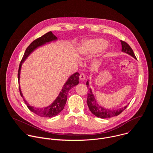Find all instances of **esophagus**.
<instances>
[{
  "label": "esophagus",
  "mask_w": 153,
  "mask_h": 153,
  "mask_svg": "<svg viewBox=\"0 0 153 153\" xmlns=\"http://www.w3.org/2000/svg\"><path fill=\"white\" fill-rule=\"evenodd\" d=\"M79 78H80V79L82 81L85 80V74H83V73L80 74V76H79Z\"/></svg>",
  "instance_id": "1"
}]
</instances>
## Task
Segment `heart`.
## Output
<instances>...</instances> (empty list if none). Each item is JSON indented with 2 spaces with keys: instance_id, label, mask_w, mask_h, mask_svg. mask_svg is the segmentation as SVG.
<instances>
[{
  "instance_id": "1",
  "label": "heart",
  "mask_w": 153,
  "mask_h": 153,
  "mask_svg": "<svg viewBox=\"0 0 153 153\" xmlns=\"http://www.w3.org/2000/svg\"><path fill=\"white\" fill-rule=\"evenodd\" d=\"M106 45V40L102 38L84 40L78 45L77 52L81 57H88L100 51H105L107 48Z\"/></svg>"
}]
</instances>
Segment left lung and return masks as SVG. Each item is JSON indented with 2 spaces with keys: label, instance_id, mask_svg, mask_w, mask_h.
<instances>
[{
  "label": "left lung",
  "instance_id": "left-lung-1",
  "mask_svg": "<svg viewBox=\"0 0 153 153\" xmlns=\"http://www.w3.org/2000/svg\"><path fill=\"white\" fill-rule=\"evenodd\" d=\"M120 42L122 45V51L130 55L131 56H132L133 57L136 59V57L134 55V53L132 48L130 47V46L128 43L122 40H120ZM86 85H87V87H88V97H87L86 100L87 105H88L91 112L96 117L102 119H106L114 116H117L123 110H125L126 108L127 107L128 105L123 108L117 109V110H110V109H106L104 107H102V106L99 105L96 102L94 96L92 92V90L90 88L89 80H88V81H86Z\"/></svg>",
  "mask_w": 153,
  "mask_h": 153
}]
</instances>
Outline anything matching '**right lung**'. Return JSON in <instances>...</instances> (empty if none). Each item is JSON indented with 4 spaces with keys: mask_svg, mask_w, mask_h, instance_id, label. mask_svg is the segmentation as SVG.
<instances>
[{
    "mask_svg": "<svg viewBox=\"0 0 153 153\" xmlns=\"http://www.w3.org/2000/svg\"><path fill=\"white\" fill-rule=\"evenodd\" d=\"M57 40V37L55 36L51 31H50L40 37L34 40L31 44L26 49L24 55L22 59L18 71V81H19V91L20 96L22 97L25 104L27 105L29 110L35 113L36 114L43 117H54L58 114H59L63 110V108L66 104L67 100V95L69 91L74 87L79 84V73H75L72 74L68 79L65 82L64 85L62 87L60 92L59 93L58 96L54 100V101L49 106L44 107V108H37L30 105L27 101L24 99L20 87V71L22 65L23 63L25 61V60L28 58V57L37 48L44 45L47 43H49L53 41H56Z\"/></svg>",
    "mask_w": 153,
    "mask_h": 153,
    "instance_id": "obj_1",
    "label": "right lung"
}]
</instances>
